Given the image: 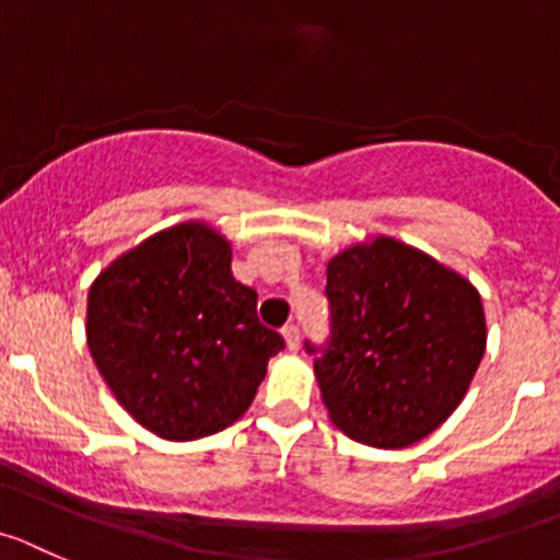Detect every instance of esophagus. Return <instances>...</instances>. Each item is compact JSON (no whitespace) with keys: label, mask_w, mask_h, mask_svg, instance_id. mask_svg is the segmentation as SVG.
I'll return each instance as SVG.
<instances>
[{"label":"esophagus","mask_w":560,"mask_h":560,"mask_svg":"<svg viewBox=\"0 0 560 560\" xmlns=\"http://www.w3.org/2000/svg\"><path fill=\"white\" fill-rule=\"evenodd\" d=\"M281 334H284L287 351H298V345H301V328H298V326H287Z\"/></svg>","instance_id":"34e87169"}]
</instances>
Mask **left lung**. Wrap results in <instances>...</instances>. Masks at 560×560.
<instances>
[{
  "label": "left lung",
  "mask_w": 560,
  "mask_h": 560,
  "mask_svg": "<svg viewBox=\"0 0 560 560\" xmlns=\"http://www.w3.org/2000/svg\"><path fill=\"white\" fill-rule=\"evenodd\" d=\"M326 279L331 339L315 378L328 420L381 451L415 445L458 409L483 359L480 292L386 234L331 256Z\"/></svg>",
  "instance_id": "obj_1"
}]
</instances>
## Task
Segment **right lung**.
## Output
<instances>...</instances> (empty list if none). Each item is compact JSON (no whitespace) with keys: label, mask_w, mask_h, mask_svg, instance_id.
<instances>
[{"label":"right lung","mask_w":560,"mask_h":560,"mask_svg":"<svg viewBox=\"0 0 560 560\" xmlns=\"http://www.w3.org/2000/svg\"><path fill=\"white\" fill-rule=\"evenodd\" d=\"M88 348L127 415L168 442L209 436L248 411L284 348L232 276V243L203 221L151 234L88 292Z\"/></svg>","instance_id":"add662e5"}]
</instances>
